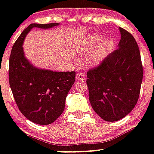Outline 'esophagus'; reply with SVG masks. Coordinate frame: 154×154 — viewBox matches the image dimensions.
Listing matches in <instances>:
<instances>
[{
  "label": "esophagus",
  "mask_w": 154,
  "mask_h": 154,
  "mask_svg": "<svg viewBox=\"0 0 154 154\" xmlns=\"http://www.w3.org/2000/svg\"><path fill=\"white\" fill-rule=\"evenodd\" d=\"M76 78H77V81H83V80L85 79V76L82 73H77L76 75Z\"/></svg>",
  "instance_id": "34e87169"
}]
</instances>
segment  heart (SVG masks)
<instances>
[{
    "label": "heart",
    "mask_w": 154,
    "mask_h": 154,
    "mask_svg": "<svg viewBox=\"0 0 154 154\" xmlns=\"http://www.w3.org/2000/svg\"><path fill=\"white\" fill-rule=\"evenodd\" d=\"M80 48L83 50H86L87 48L84 45H82L80 46ZM105 51L104 47L99 46L96 49H94L90 50L89 53L86 54L85 57V63L89 66L94 67V66H97L102 62L103 59L105 57Z\"/></svg>",
    "instance_id": "b5f03b06"
}]
</instances>
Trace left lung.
Wrapping results in <instances>:
<instances>
[{"label": "left lung", "instance_id": "obj_1", "mask_svg": "<svg viewBox=\"0 0 154 154\" xmlns=\"http://www.w3.org/2000/svg\"><path fill=\"white\" fill-rule=\"evenodd\" d=\"M121 40L116 50L98 67L87 72V85L92 107L106 122L122 119L138 100L143 69L136 40L119 27Z\"/></svg>", "mask_w": 154, "mask_h": 154}]
</instances>
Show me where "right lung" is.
I'll use <instances>...</instances> for the list:
<instances>
[{"mask_svg": "<svg viewBox=\"0 0 154 154\" xmlns=\"http://www.w3.org/2000/svg\"><path fill=\"white\" fill-rule=\"evenodd\" d=\"M59 25L30 24L14 43L9 57L8 80L18 109L27 119L43 125L54 122L63 112L76 72L36 67L25 57L23 43L33 28L48 29Z\"/></svg>", "mask_w": 154, "mask_h": 154, "instance_id": "obj_1", "label": "right lung"}]
</instances>
